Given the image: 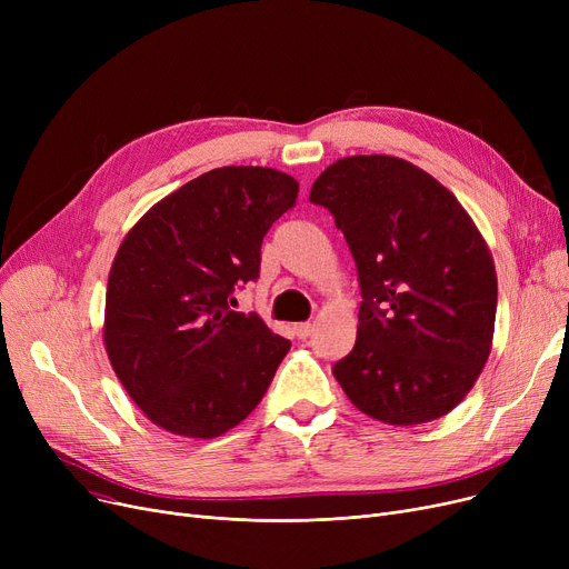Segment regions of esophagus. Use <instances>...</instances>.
<instances>
[{
	"label": "esophagus",
	"instance_id": "1",
	"mask_svg": "<svg viewBox=\"0 0 569 569\" xmlns=\"http://www.w3.org/2000/svg\"><path fill=\"white\" fill-rule=\"evenodd\" d=\"M311 332H313L311 322H297V325H295V337H297V339H309Z\"/></svg>",
	"mask_w": 569,
	"mask_h": 569
}]
</instances>
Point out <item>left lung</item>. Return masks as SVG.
I'll use <instances>...</instances> for the list:
<instances>
[{"label": "left lung", "instance_id": "left-lung-1", "mask_svg": "<svg viewBox=\"0 0 569 569\" xmlns=\"http://www.w3.org/2000/svg\"><path fill=\"white\" fill-rule=\"evenodd\" d=\"M309 200L332 212L362 290L357 341L335 378L373 420H438L491 352L498 281L485 237L455 193L397 157L339 159Z\"/></svg>", "mask_w": 569, "mask_h": 569}]
</instances>
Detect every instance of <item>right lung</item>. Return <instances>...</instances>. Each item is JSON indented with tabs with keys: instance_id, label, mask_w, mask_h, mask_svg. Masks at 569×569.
<instances>
[{
	"instance_id": "add662e5",
	"label": "right lung",
	"mask_w": 569,
	"mask_h": 569,
	"mask_svg": "<svg viewBox=\"0 0 569 569\" xmlns=\"http://www.w3.org/2000/svg\"><path fill=\"white\" fill-rule=\"evenodd\" d=\"M300 184L260 166L214 168L129 230L110 267L103 343L136 406L184 438H217L264 397L290 341L232 311L262 237Z\"/></svg>"
}]
</instances>
